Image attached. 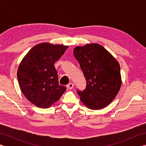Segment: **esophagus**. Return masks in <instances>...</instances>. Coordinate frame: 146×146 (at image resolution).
Masks as SVG:
<instances>
[{
  "instance_id": "1",
  "label": "esophagus",
  "mask_w": 146,
  "mask_h": 146,
  "mask_svg": "<svg viewBox=\"0 0 146 146\" xmlns=\"http://www.w3.org/2000/svg\"><path fill=\"white\" fill-rule=\"evenodd\" d=\"M66 87H67V88L69 89V90H71V89H73L74 87V84L73 83L68 84L66 86Z\"/></svg>"
}]
</instances>
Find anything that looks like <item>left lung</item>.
Segmentation results:
<instances>
[{
    "mask_svg": "<svg viewBox=\"0 0 146 146\" xmlns=\"http://www.w3.org/2000/svg\"><path fill=\"white\" fill-rule=\"evenodd\" d=\"M73 53L86 80L85 90H77L81 102L91 110L106 107L114 100L122 84L119 63L97 43L75 47Z\"/></svg>",
    "mask_w": 146,
    "mask_h": 146,
    "instance_id": "left-lung-1",
    "label": "left lung"
}]
</instances>
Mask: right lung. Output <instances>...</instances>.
Listing matches in <instances>:
<instances>
[{"instance_id": "add662e5", "label": "right lung", "mask_w": 146, "mask_h": 146, "mask_svg": "<svg viewBox=\"0 0 146 146\" xmlns=\"http://www.w3.org/2000/svg\"><path fill=\"white\" fill-rule=\"evenodd\" d=\"M68 46L40 43L32 48L22 60L17 70L20 88L29 102L40 108H48L66 90L59 85L54 64Z\"/></svg>"}]
</instances>
